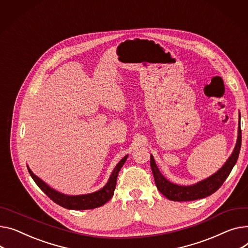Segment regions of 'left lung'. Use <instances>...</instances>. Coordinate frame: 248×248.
Segmentation results:
<instances>
[{"label":"left lung","instance_id":"8db88e82","mask_svg":"<svg viewBox=\"0 0 248 248\" xmlns=\"http://www.w3.org/2000/svg\"><path fill=\"white\" fill-rule=\"evenodd\" d=\"M240 121V114H239ZM241 147V128L240 124L238 126V137L237 141L232 152V155L223 164V167L217 170L216 173L212 174L206 179H203L200 183H197L193 186H183L175 184L170 183L166 177H164L159 170L157 169L155 158L151 155V168L154 174V178L157 189L167 197V199L173 202H190L195 200L204 199V197L211 195L213 192H216L225 181L229 173L232 172L233 167L237 161L239 152Z\"/></svg>","mask_w":248,"mask_h":248}]
</instances>
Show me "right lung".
<instances>
[{"label":"right lung","mask_w":248,"mask_h":248,"mask_svg":"<svg viewBox=\"0 0 248 248\" xmlns=\"http://www.w3.org/2000/svg\"><path fill=\"white\" fill-rule=\"evenodd\" d=\"M126 158H127V155H125L123 159L120 160V162L117 164V167H115L114 170H112L107 185L102 189L94 191L93 193L81 194V195H67V194L61 193L53 189L52 187H49L46 184H45L41 178H39L37 175L32 173V171L30 170L29 167H28V170L31 178L34 179V181L37 184V186L57 204L68 209L85 210V209H93L95 207H100L111 199L115 189V185H117L118 174L121 169L123 168Z\"/></svg>","instance_id":"1"}]
</instances>
